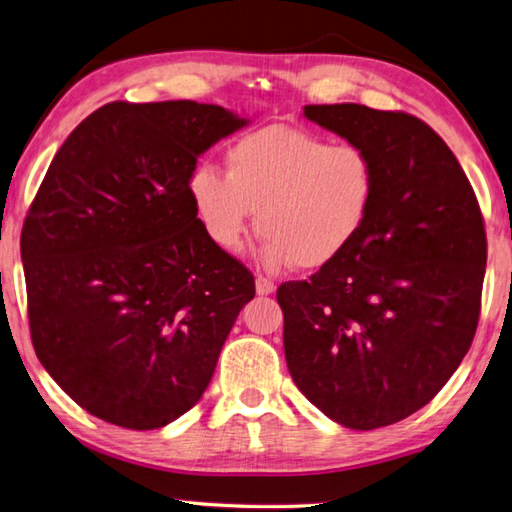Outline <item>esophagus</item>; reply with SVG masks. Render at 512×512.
I'll return each mask as SVG.
<instances>
[{
    "instance_id": "34e87169",
    "label": "esophagus",
    "mask_w": 512,
    "mask_h": 512,
    "mask_svg": "<svg viewBox=\"0 0 512 512\" xmlns=\"http://www.w3.org/2000/svg\"><path fill=\"white\" fill-rule=\"evenodd\" d=\"M255 288H257V295H271L275 291V284L271 280H266V277H257Z\"/></svg>"
}]
</instances>
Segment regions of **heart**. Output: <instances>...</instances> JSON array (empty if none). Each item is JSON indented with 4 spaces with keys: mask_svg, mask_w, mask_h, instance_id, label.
I'll return each instance as SVG.
<instances>
[{
    "mask_svg": "<svg viewBox=\"0 0 512 512\" xmlns=\"http://www.w3.org/2000/svg\"><path fill=\"white\" fill-rule=\"evenodd\" d=\"M228 174L201 163L190 174L194 212L212 244L239 253L257 212L266 271L331 264L371 217L378 170L365 147L329 143L304 129L271 125L237 138Z\"/></svg>",
    "mask_w": 512,
    "mask_h": 512,
    "instance_id": "heart-1",
    "label": "heart"
}]
</instances>
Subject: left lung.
<instances>
[{"label": "left lung", "mask_w": 512, "mask_h": 512, "mask_svg": "<svg viewBox=\"0 0 512 512\" xmlns=\"http://www.w3.org/2000/svg\"><path fill=\"white\" fill-rule=\"evenodd\" d=\"M304 116L374 156L378 188L358 239L304 282H284V356L309 401L351 430L421 410L475 338L486 230L457 156L405 111L356 102Z\"/></svg>", "instance_id": "1"}]
</instances>
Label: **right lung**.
I'll list each match as a JSON object with an SVG mask.
<instances>
[{
    "instance_id": "add662e5",
    "label": "right lung",
    "mask_w": 512,
    "mask_h": 512,
    "mask_svg": "<svg viewBox=\"0 0 512 512\" xmlns=\"http://www.w3.org/2000/svg\"><path fill=\"white\" fill-rule=\"evenodd\" d=\"M248 120L194 100L109 102L55 154L22 228L37 358L82 410L156 430L197 405L248 268L194 212L199 156Z\"/></svg>"
}]
</instances>
